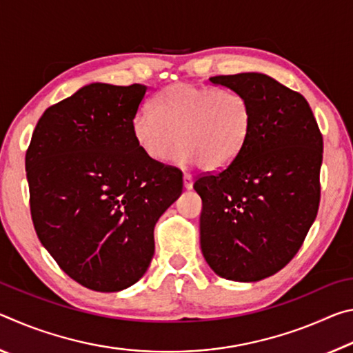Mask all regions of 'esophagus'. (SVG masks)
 Here are the masks:
<instances>
[{
  "instance_id": "obj_1",
  "label": "esophagus",
  "mask_w": 353,
  "mask_h": 353,
  "mask_svg": "<svg viewBox=\"0 0 353 353\" xmlns=\"http://www.w3.org/2000/svg\"><path fill=\"white\" fill-rule=\"evenodd\" d=\"M183 187L187 190L193 188V176L188 174V172H185L183 174Z\"/></svg>"
}]
</instances>
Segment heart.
<instances>
[{
    "label": "heart",
    "instance_id": "1",
    "mask_svg": "<svg viewBox=\"0 0 353 353\" xmlns=\"http://www.w3.org/2000/svg\"><path fill=\"white\" fill-rule=\"evenodd\" d=\"M250 124V105L241 93L176 82L155 94L152 113L134 118L132 135L152 162H165L177 143L182 163L219 171L241 152Z\"/></svg>",
    "mask_w": 353,
    "mask_h": 353
}]
</instances>
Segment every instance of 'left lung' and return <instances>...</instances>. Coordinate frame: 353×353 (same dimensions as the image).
<instances>
[{
	"label": "left lung",
	"mask_w": 353,
	"mask_h": 353,
	"mask_svg": "<svg viewBox=\"0 0 353 353\" xmlns=\"http://www.w3.org/2000/svg\"><path fill=\"white\" fill-rule=\"evenodd\" d=\"M241 93L252 124L224 170L202 174L201 249L219 277L256 282L279 272L301 249L321 201L322 134L307 99L272 77H210Z\"/></svg>",
	"instance_id": "obj_1"
}]
</instances>
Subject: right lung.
Here are the masks:
<instances>
[{
	"instance_id": "add662e5",
	"label": "right lung",
	"mask_w": 353,
	"mask_h": 353,
	"mask_svg": "<svg viewBox=\"0 0 353 353\" xmlns=\"http://www.w3.org/2000/svg\"><path fill=\"white\" fill-rule=\"evenodd\" d=\"M148 87L90 83L48 107L26 151L34 229L61 270L101 292L146 272L154 227L182 193V171L152 162L132 123Z\"/></svg>"
}]
</instances>
